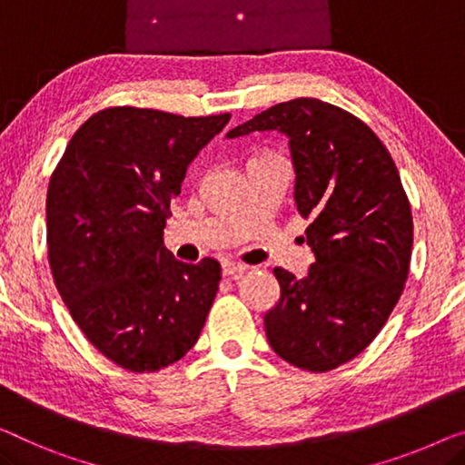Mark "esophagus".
<instances>
[{
	"label": "esophagus",
	"mask_w": 465,
	"mask_h": 465,
	"mask_svg": "<svg viewBox=\"0 0 465 465\" xmlns=\"http://www.w3.org/2000/svg\"><path fill=\"white\" fill-rule=\"evenodd\" d=\"M246 272V265H242V262H235V261H225L223 262V275L225 277H242V273Z\"/></svg>",
	"instance_id": "1"
}]
</instances>
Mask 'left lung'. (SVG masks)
<instances>
[{
    "label": "left lung",
    "mask_w": 465,
    "mask_h": 465,
    "mask_svg": "<svg viewBox=\"0 0 465 465\" xmlns=\"http://www.w3.org/2000/svg\"><path fill=\"white\" fill-rule=\"evenodd\" d=\"M288 135L294 200L315 262L299 280L275 267L282 296L265 315L272 349L307 371L336 370L371 344L410 275L413 217L391 152L355 114L317 98L262 110L227 137Z\"/></svg>",
    "instance_id": "obj_1"
}]
</instances>
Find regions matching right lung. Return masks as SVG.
<instances>
[{"mask_svg": "<svg viewBox=\"0 0 465 465\" xmlns=\"http://www.w3.org/2000/svg\"><path fill=\"white\" fill-rule=\"evenodd\" d=\"M230 119L104 108L52 173L45 211L55 288L87 341L123 370L150 373L179 361L204 328L219 261H177L163 230L188 164Z\"/></svg>", "mask_w": 465, "mask_h": 465, "instance_id": "right-lung-1", "label": "right lung"}]
</instances>
